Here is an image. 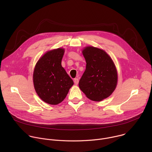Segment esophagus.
Here are the masks:
<instances>
[{
    "mask_svg": "<svg viewBox=\"0 0 152 152\" xmlns=\"http://www.w3.org/2000/svg\"><path fill=\"white\" fill-rule=\"evenodd\" d=\"M74 82H75V83L76 85H77L78 83H79V79H78V78H75V79H74Z\"/></svg>",
    "mask_w": 152,
    "mask_h": 152,
    "instance_id": "esophagus-1",
    "label": "esophagus"
}]
</instances>
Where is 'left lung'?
<instances>
[{"label": "left lung", "mask_w": 152, "mask_h": 152, "mask_svg": "<svg viewBox=\"0 0 152 152\" xmlns=\"http://www.w3.org/2000/svg\"><path fill=\"white\" fill-rule=\"evenodd\" d=\"M86 69L79 86L91 100L100 102L109 97L117 84V72L111 58L102 49L87 46L82 50Z\"/></svg>", "instance_id": "1"}]
</instances>
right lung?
Masks as SVG:
<instances>
[{
	"instance_id": "1",
	"label": "right lung",
	"mask_w": 152,
	"mask_h": 152,
	"mask_svg": "<svg viewBox=\"0 0 152 152\" xmlns=\"http://www.w3.org/2000/svg\"><path fill=\"white\" fill-rule=\"evenodd\" d=\"M64 49L58 48L47 52L37 62L33 74L36 93L50 104H58L67 96L74 84L61 66Z\"/></svg>"
}]
</instances>
